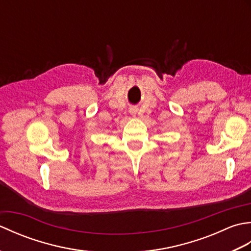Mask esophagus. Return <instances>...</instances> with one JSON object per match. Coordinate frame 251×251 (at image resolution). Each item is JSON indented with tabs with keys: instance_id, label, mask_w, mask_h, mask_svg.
Segmentation results:
<instances>
[{
	"instance_id": "obj_1",
	"label": "esophagus",
	"mask_w": 251,
	"mask_h": 251,
	"mask_svg": "<svg viewBox=\"0 0 251 251\" xmlns=\"http://www.w3.org/2000/svg\"><path fill=\"white\" fill-rule=\"evenodd\" d=\"M136 111H137V109H135V108H134V109H131V110H130L131 114H136Z\"/></svg>"
}]
</instances>
